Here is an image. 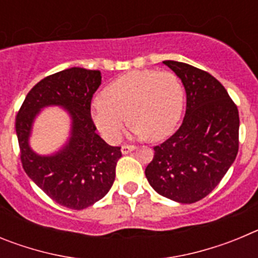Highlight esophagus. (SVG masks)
Returning <instances> with one entry per match:
<instances>
[{
	"instance_id": "obj_1",
	"label": "esophagus",
	"mask_w": 258,
	"mask_h": 258,
	"mask_svg": "<svg viewBox=\"0 0 258 258\" xmlns=\"http://www.w3.org/2000/svg\"><path fill=\"white\" fill-rule=\"evenodd\" d=\"M136 149V147H134V146H131V145H124V146H121V152L124 155H126V154H129V152H132L133 151V150Z\"/></svg>"
}]
</instances>
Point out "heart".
<instances>
[{
	"label": "heart",
	"mask_w": 258,
	"mask_h": 258,
	"mask_svg": "<svg viewBox=\"0 0 258 258\" xmlns=\"http://www.w3.org/2000/svg\"><path fill=\"white\" fill-rule=\"evenodd\" d=\"M90 104L93 122L109 143L120 140L126 116L132 136L160 141L174 132L182 115L184 90L173 72L136 70L121 75Z\"/></svg>",
	"instance_id": "obj_1"
}]
</instances>
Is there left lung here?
Returning a JSON list of instances; mask_svg holds the SVG:
<instances>
[{
    "label": "left lung",
    "mask_w": 258,
    "mask_h": 258,
    "mask_svg": "<svg viewBox=\"0 0 258 258\" xmlns=\"http://www.w3.org/2000/svg\"><path fill=\"white\" fill-rule=\"evenodd\" d=\"M186 90L181 126L154 147L146 178L157 194L191 204L212 192L235 160L239 150V112L226 89L206 71L164 60Z\"/></svg>",
    "instance_id": "8db88e82"
}]
</instances>
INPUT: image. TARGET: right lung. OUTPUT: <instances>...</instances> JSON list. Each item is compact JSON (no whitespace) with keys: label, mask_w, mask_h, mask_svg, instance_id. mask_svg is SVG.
I'll return each instance as SVG.
<instances>
[{"label":"right lung","mask_w":258,"mask_h":258,"mask_svg":"<svg viewBox=\"0 0 258 258\" xmlns=\"http://www.w3.org/2000/svg\"><path fill=\"white\" fill-rule=\"evenodd\" d=\"M102 83L99 71L72 67L45 77L29 90L15 120L23 169L47 197L70 209L88 208L112 187L120 147L97 134L90 115L93 94ZM59 105L70 113L68 143L52 155H38L29 137L35 116L45 106Z\"/></svg>","instance_id":"right-lung-1"}]
</instances>
